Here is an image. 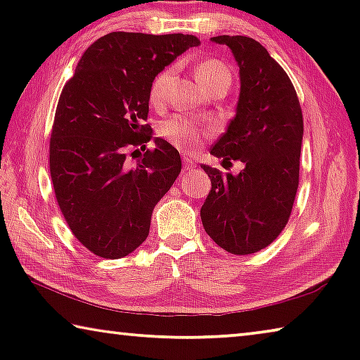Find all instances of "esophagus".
I'll list each match as a JSON object with an SVG mask.
<instances>
[{
    "mask_svg": "<svg viewBox=\"0 0 360 360\" xmlns=\"http://www.w3.org/2000/svg\"><path fill=\"white\" fill-rule=\"evenodd\" d=\"M182 165H184V168H186V169H192V168H195V163H193V160H191V158H188V157H184V158H182Z\"/></svg>",
    "mask_w": 360,
    "mask_h": 360,
    "instance_id": "obj_1",
    "label": "esophagus"
}]
</instances>
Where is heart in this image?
Instances as JSON below:
<instances>
[{"label":"heart","mask_w":360,"mask_h":360,"mask_svg":"<svg viewBox=\"0 0 360 360\" xmlns=\"http://www.w3.org/2000/svg\"><path fill=\"white\" fill-rule=\"evenodd\" d=\"M174 75L173 66H167L157 72L149 85V101L154 106L163 105L167 100L168 87ZM197 79L202 82L206 90H211L219 82H230L231 72L222 62L216 58H205L195 68ZM157 133L168 144L174 146L182 152H192L202 146L206 138L211 136V131L205 127L198 125L191 119L174 115L167 120H162L157 127Z\"/></svg>","instance_id":"b5f03b06"}]
</instances>
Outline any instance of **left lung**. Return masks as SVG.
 Returning a JSON list of instances; mask_svg holds the SVG:
<instances>
[{"instance_id":"obj_1","label":"left lung","mask_w":360,"mask_h":360,"mask_svg":"<svg viewBox=\"0 0 360 360\" xmlns=\"http://www.w3.org/2000/svg\"><path fill=\"white\" fill-rule=\"evenodd\" d=\"M240 66V98L211 155L245 163L240 174L202 165L211 191L200 210L217 246L246 255L271 245L289 221L300 172L303 115L289 76L266 49L248 36H214Z\"/></svg>"}]
</instances>
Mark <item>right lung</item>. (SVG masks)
<instances>
[{
    "instance_id": "1",
    "label": "right lung",
    "mask_w": 360,
    "mask_h": 360,
    "mask_svg": "<svg viewBox=\"0 0 360 360\" xmlns=\"http://www.w3.org/2000/svg\"><path fill=\"white\" fill-rule=\"evenodd\" d=\"M200 41L192 34L112 32L96 39L60 95L51 135V176L60 211L82 246L120 259L148 238L155 205L181 173V157L154 138L135 167L133 148L152 139L149 85Z\"/></svg>"
}]
</instances>
